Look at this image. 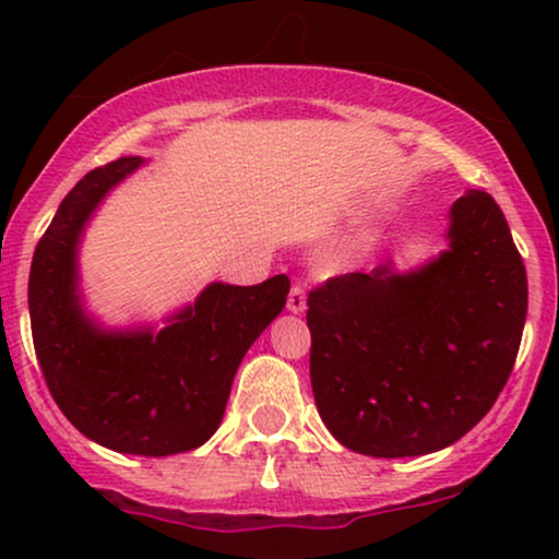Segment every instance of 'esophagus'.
Masks as SVG:
<instances>
[{
    "mask_svg": "<svg viewBox=\"0 0 559 559\" xmlns=\"http://www.w3.org/2000/svg\"><path fill=\"white\" fill-rule=\"evenodd\" d=\"M286 307L294 312V316H299V312H305V307H307V288L301 286V284H294L292 292H288Z\"/></svg>",
    "mask_w": 559,
    "mask_h": 559,
    "instance_id": "obj_1",
    "label": "esophagus"
}]
</instances>
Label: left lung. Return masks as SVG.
Listing matches in <instances>:
<instances>
[{
	"instance_id": "1",
	"label": "left lung",
	"mask_w": 559,
	"mask_h": 559,
	"mask_svg": "<svg viewBox=\"0 0 559 559\" xmlns=\"http://www.w3.org/2000/svg\"><path fill=\"white\" fill-rule=\"evenodd\" d=\"M449 249L409 273L383 262L312 288L310 381L338 444L418 457L471 431L512 373L528 278L502 210L471 189L449 213Z\"/></svg>"
}]
</instances>
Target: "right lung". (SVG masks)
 I'll use <instances>...</instances> for the list:
<instances>
[{
  "instance_id": "add662e5",
  "label": "right lung",
  "mask_w": 559,
  "mask_h": 559,
  "mask_svg": "<svg viewBox=\"0 0 559 559\" xmlns=\"http://www.w3.org/2000/svg\"><path fill=\"white\" fill-rule=\"evenodd\" d=\"M141 163L120 157L68 191L31 262L28 310L62 415L115 452L168 457L217 431L243 355L284 310L292 284L286 275L258 286L210 284L165 329H102L81 305L79 243L102 199Z\"/></svg>"
}]
</instances>
